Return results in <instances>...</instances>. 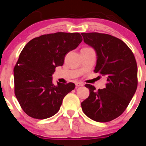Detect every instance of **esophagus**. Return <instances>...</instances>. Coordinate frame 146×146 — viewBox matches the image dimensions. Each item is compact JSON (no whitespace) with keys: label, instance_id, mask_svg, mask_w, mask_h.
<instances>
[{"label":"esophagus","instance_id":"34e87169","mask_svg":"<svg viewBox=\"0 0 146 146\" xmlns=\"http://www.w3.org/2000/svg\"><path fill=\"white\" fill-rule=\"evenodd\" d=\"M83 82H76V87H80V86H83Z\"/></svg>","mask_w":146,"mask_h":146}]
</instances>
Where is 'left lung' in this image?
Here are the masks:
<instances>
[{
  "label": "left lung",
  "mask_w": 146,
  "mask_h": 146,
  "mask_svg": "<svg viewBox=\"0 0 146 146\" xmlns=\"http://www.w3.org/2000/svg\"><path fill=\"white\" fill-rule=\"evenodd\" d=\"M84 42L96 51L95 73L107 76L106 88L96 90L90 84V95L81 103L84 114L98 122H108L126 110L138 85V68L131 50L122 40L107 34L81 33Z\"/></svg>",
  "instance_id": "obj_1"
}]
</instances>
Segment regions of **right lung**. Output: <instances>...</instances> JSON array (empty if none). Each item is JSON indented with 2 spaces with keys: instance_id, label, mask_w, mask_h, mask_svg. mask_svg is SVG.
Instances as JSON below:
<instances>
[{
  "instance_id": "obj_1",
  "label": "right lung",
  "mask_w": 146,
  "mask_h": 146,
  "mask_svg": "<svg viewBox=\"0 0 146 146\" xmlns=\"http://www.w3.org/2000/svg\"><path fill=\"white\" fill-rule=\"evenodd\" d=\"M82 41L78 32H56L35 37L25 46L14 68L15 95L23 111L34 119H44L56 114L63 100L75 84L52 82L57 66L65 56Z\"/></svg>"
}]
</instances>
